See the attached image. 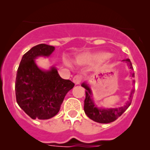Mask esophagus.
Masks as SVG:
<instances>
[{
  "mask_svg": "<svg viewBox=\"0 0 150 150\" xmlns=\"http://www.w3.org/2000/svg\"><path fill=\"white\" fill-rule=\"evenodd\" d=\"M81 81H82V76H79V75H76V76H75L74 77V79H73V82H74V83H75L76 85L80 84Z\"/></svg>",
  "mask_w": 150,
  "mask_h": 150,
  "instance_id": "obj_1",
  "label": "esophagus"
}]
</instances>
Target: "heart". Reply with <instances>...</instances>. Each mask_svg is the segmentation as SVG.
<instances>
[{
	"instance_id": "b5f03b06",
	"label": "heart",
	"mask_w": 150,
	"mask_h": 150,
	"mask_svg": "<svg viewBox=\"0 0 150 150\" xmlns=\"http://www.w3.org/2000/svg\"><path fill=\"white\" fill-rule=\"evenodd\" d=\"M109 56V54L104 52H98V53H93V54H82V55H79L76 58V61L78 64H84L91 63L95 61H102L104 59H107Z\"/></svg>"
}]
</instances>
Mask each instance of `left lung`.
Listing matches in <instances>:
<instances>
[{
  "label": "left lung",
  "mask_w": 150,
  "mask_h": 150,
  "mask_svg": "<svg viewBox=\"0 0 150 150\" xmlns=\"http://www.w3.org/2000/svg\"><path fill=\"white\" fill-rule=\"evenodd\" d=\"M123 61L126 62L130 69L133 70V67H132V62L130 59H127ZM131 76L132 78L134 77V73H132ZM133 82H134V80H133ZM81 86L86 88V99L84 100L85 113L91 120L99 123H110L117 120L118 118L120 117L131 105L132 98H133V95L134 93V91L133 89L131 91L128 100L127 101L125 105H124L123 107L102 108V107H98L97 105H95L93 98H92V91L90 88L89 85L84 82L83 83H82Z\"/></svg>",
  "instance_id": "obj_1"
}]
</instances>
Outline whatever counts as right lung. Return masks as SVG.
Listing matches in <instances>:
<instances>
[{
  "label": "right lung",
  "mask_w": 150,
  "mask_h": 150,
  "mask_svg": "<svg viewBox=\"0 0 150 150\" xmlns=\"http://www.w3.org/2000/svg\"><path fill=\"white\" fill-rule=\"evenodd\" d=\"M55 47L37 45L22 56L16 79V97L18 106L33 120H49L59 112L66 94L74 86L59 76L56 67L40 68L35 59L50 57Z\"/></svg>",
  "instance_id": "right-lung-1"
}]
</instances>
